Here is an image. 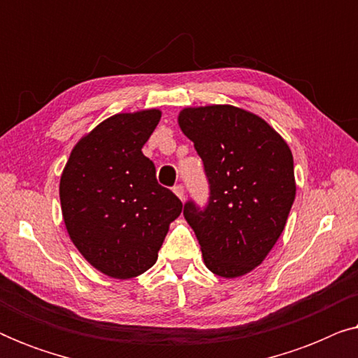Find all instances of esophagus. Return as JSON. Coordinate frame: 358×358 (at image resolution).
<instances>
[{
  "label": "esophagus",
  "mask_w": 358,
  "mask_h": 358,
  "mask_svg": "<svg viewBox=\"0 0 358 358\" xmlns=\"http://www.w3.org/2000/svg\"><path fill=\"white\" fill-rule=\"evenodd\" d=\"M173 192L178 195V197L180 199V200H184L185 199V190H184V185L182 184H178V185H174L173 187Z\"/></svg>",
  "instance_id": "1"
}]
</instances>
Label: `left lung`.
<instances>
[{"instance_id": "1", "label": "left lung", "mask_w": 358, "mask_h": 358, "mask_svg": "<svg viewBox=\"0 0 358 358\" xmlns=\"http://www.w3.org/2000/svg\"><path fill=\"white\" fill-rule=\"evenodd\" d=\"M179 127L202 158L208 202L184 203L210 271L224 278L251 272L285 228L295 200L293 156L261 117L233 106L189 107Z\"/></svg>"}]
</instances>
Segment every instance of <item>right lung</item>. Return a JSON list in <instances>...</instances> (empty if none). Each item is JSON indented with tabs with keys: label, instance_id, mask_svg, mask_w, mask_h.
Returning <instances> with one entry per match:
<instances>
[{
	"label": "right lung",
	"instance_id": "1",
	"mask_svg": "<svg viewBox=\"0 0 358 358\" xmlns=\"http://www.w3.org/2000/svg\"><path fill=\"white\" fill-rule=\"evenodd\" d=\"M156 109L117 114L78 141L60 179L68 234L83 257L106 275L131 278L158 259L182 202L156 180L141 153L158 125Z\"/></svg>",
	"mask_w": 358,
	"mask_h": 358
}]
</instances>
